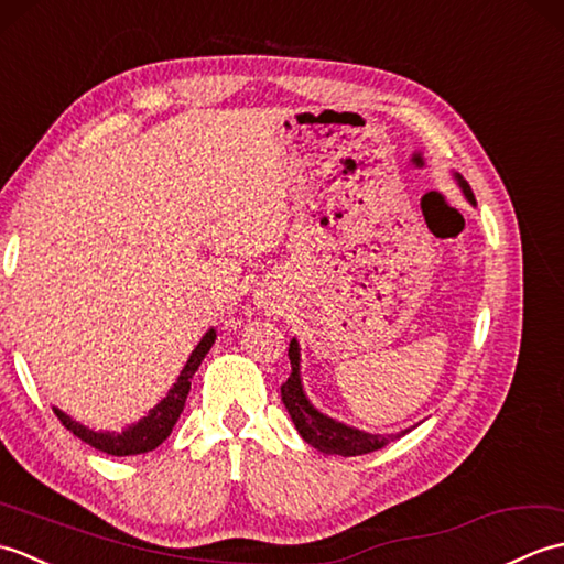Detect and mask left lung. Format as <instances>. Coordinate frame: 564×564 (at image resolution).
I'll list each match as a JSON object with an SVG mask.
<instances>
[{
	"instance_id": "obj_1",
	"label": "left lung",
	"mask_w": 564,
	"mask_h": 564,
	"mask_svg": "<svg viewBox=\"0 0 564 564\" xmlns=\"http://www.w3.org/2000/svg\"><path fill=\"white\" fill-rule=\"evenodd\" d=\"M458 178V186L463 188L465 198L475 203L473 188L465 182L460 174H455ZM289 358H291V376L289 380L281 386V400L289 410L293 424L297 429V434L303 436L305 443L310 446L329 453V455H344V458H351V455H364V453H373L388 443L394 436H380V434H366V431H358L354 426H346L337 419H332L327 414H322L317 406L307 400V394L303 390V380H301V346H297V339H291L289 346ZM404 434V431H402ZM400 436V434H398Z\"/></svg>"
}]
</instances>
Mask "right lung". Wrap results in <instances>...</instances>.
I'll return each instance as SVG.
<instances>
[{"label": "right lung", "mask_w": 564, "mask_h": 564, "mask_svg": "<svg viewBox=\"0 0 564 564\" xmlns=\"http://www.w3.org/2000/svg\"><path fill=\"white\" fill-rule=\"evenodd\" d=\"M213 344H215V329H208L206 337H203L196 349L191 351L184 370L178 373L174 388L166 392V398L154 406V410H150L148 416H142L140 422L126 426L123 431H94L89 426L75 422V419L67 416L63 410H57V406H53V412L67 431H72L77 438L89 443L91 448H97L101 453L118 455V458H121V455H140V453L154 451L166 436L172 434L178 414L184 412V404L191 390V378H194L200 361L206 358Z\"/></svg>", "instance_id": "right-lung-1"}]
</instances>
